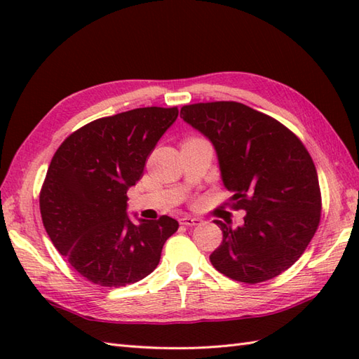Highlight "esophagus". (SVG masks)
<instances>
[{
  "label": "esophagus",
  "mask_w": 359,
  "mask_h": 359,
  "mask_svg": "<svg viewBox=\"0 0 359 359\" xmlns=\"http://www.w3.org/2000/svg\"><path fill=\"white\" fill-rule=\"evenodd\" d=\"M180 224L185 225V226H194V225H199V224H201V219H199V217L185 216V217L180 219Z\"/></svg>",
  "instance_id": "1"
}]
</instances>
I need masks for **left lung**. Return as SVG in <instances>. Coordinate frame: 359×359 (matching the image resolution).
I'll list each match as a JSON object with an SVG mask.
<instances>
[{"mask_svg": "<svg viewBox=\"0 0 359 359\" xmlns=\"http://www.w3.org/2000/svg\"><path fill=\"white\" fill-rule=\"evenodd\" d=\"M180 117L216 149L224 187L243 225L215 220L224 239L210 261L225 276L247 284L290 269L307 248L321 219L313 160L278 120L238 102L188 104Z\"/></svg>", "mask_w": 359, "mask_h": 359, "instance_id": "left-lung-1", "label": "left lung"}]
</instances>
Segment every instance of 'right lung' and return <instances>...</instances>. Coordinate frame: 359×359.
I'll return each instance as SVG.
<instances>
[{
  "mask_svg": "<svg viewBox=\"0 0 359 359\" xmlns=\"http://www.w3.org/2000/svg\"><path fill=\"white\" fill-rule=\"evenodd\" d=\"M177 116V108L151 106L98 118L67 137L52 157L40 193L43 225L60 255L97 285L147 278L177 231L170 216L134 224L126 196Z\"/></svg>",
  "mask_w": 359,
  "mask_h": 359,
  "instance_id": "right-lung-1",
  "label": "right lung"
}]
</instances>
